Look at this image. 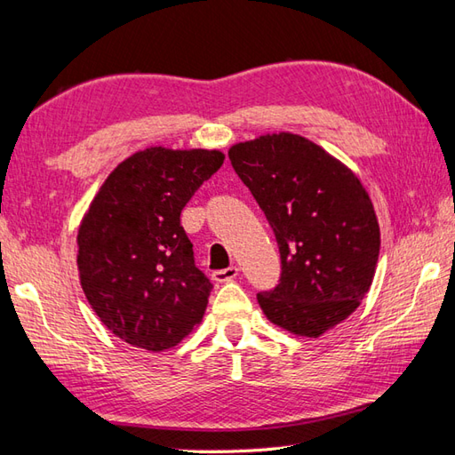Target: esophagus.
I'll return each instance as SVG.
<instances>
[{"label": "esophagus", "mask_w": 455, "mask_h": 455, "mask_svg": "<svg viewBox=\"0 0 455 455\" xmlns=\"http://www.w3.org/2000/svg\"><path fill=\"white\" fill-rule=\"evenodd\" d=\"M237 267H228V268H220V271H214L212 273V279H214L216 283H229L234 281L237 276Z\"/></svg>", "instance_id": "1"}]
</instances>
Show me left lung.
I'll list each match as a JSON object with an SVG mask.
<instances>
[{
  "label": "left lung",
  "instance_id": "8db88e82",
  "mask_svg": "<svg viewBox=\"0 0 455 455\" xmlns=\"http://www.w3.org/2000/svg\"><path fill=\"white\" fill-rule=\"evenodd\" d=\"M229 161L279 245L281 279L257 294L265 316L318 338L346 320L375 276L381 231L357 176L300 135L237 143Z\"/></svg>",
  "mask_w": 455,
  "mask_h": 455
}]
</instances>
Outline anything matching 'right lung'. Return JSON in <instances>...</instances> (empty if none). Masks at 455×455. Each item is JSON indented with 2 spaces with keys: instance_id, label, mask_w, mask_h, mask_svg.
Here are the masks:
<instances>
[{
  "instance_id": "obj_1",
  "label": "right lung",
  "mask_w": 455,
  "mask_h": 455,
  "mask_svg": "<svg viewBox=\"0 0 455 455\" xmlns=\"http://www.w3.org/2000/svg\"><path fill=\"white\" fill-rule=\"evenodd\" d=\"M224 153L151 147L117 164L78 229L80 283L119 339L169 349L202 322L212 283L194 263L180 212Z\"/></svg>"
}]
</instances>
